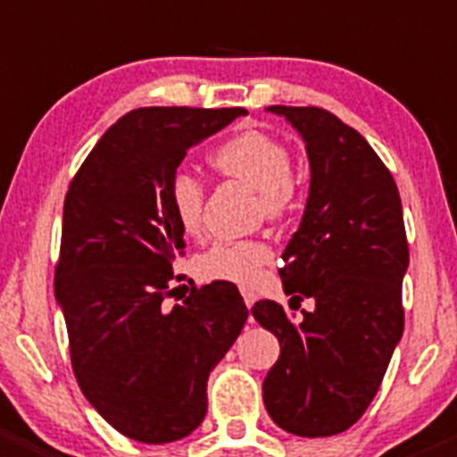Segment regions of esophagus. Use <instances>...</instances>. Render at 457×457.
I'll return each mask as SVG.
<instances>
[{"mask_svg":"<svg viewBox=\"0 0 457 457\" xmlns=\"http://www.w3.org/2000/svg\"><path fill=\"white\" fill-rule=\"evenodd\" d=\"M241 295H243V302H245V306H253L254 302H257V293L250 291V288H241Z\"/></svg>","mask_w":457,"mask_h":457,"instance_id":"1","label":"esophagus"}]
</instances>
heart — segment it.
Returning a JSON list of instances; mask_svg holds the SVG:
<instances>
[{
  "instance_id": "b5f03b06",
  "label": "heart",
  "mask_w": 457,
  "mask_h": 457,
  "mask_svg": "<svg viewBox=\"0 0 457 457\" xmlns=\"http://www.w3.org/2000/svg\"><path fill=\"white\" fill-rule=\"evenodd\" d=\"M209 160L223 176L237 178L259 191L266 216L279 219L287 214L293 203V162L284 144L257 130L243 132L216 148ZM169 203L180 228L187 234L198 232L203 225V182L187 170L176 173L169 185ZM270 257V245L263 241H220L200 257L198 270L204 279L250 287Z\"/></svg>"
}]
</instances>
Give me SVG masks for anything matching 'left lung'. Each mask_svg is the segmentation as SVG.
<instances>
[{"label":"left lung","instance_id":"left-lung-1","mask_svg":"<svg viewBox=\"0 0 457 457\" xmlns=\"http://www.w3.org/2000/svg\"><path fill=\"white\" fill-rule=\"evenodd\" d=\"M302 135L311 166L304 216L281 254L293 315L272 300L253 306L279 340L263 403L279 428L329 437L356 424L403 334L408 241L395 178L361 132L322 108L270 105Z\"/></svg>","mask_w":457,"mask_h":457}]
</instances>
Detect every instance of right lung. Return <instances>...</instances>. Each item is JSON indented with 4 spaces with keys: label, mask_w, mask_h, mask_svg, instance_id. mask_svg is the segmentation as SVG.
Here are the masks:
<instances>
[{
    "label": "right lung",
    "mask_w": 457,
    "mask_h": 457,
    "mask_svg": "<svg viewBox=\"0 0 457 457\" xmlns=\"http://www.w3.org/2000/svg\"><path fill=\"white\" fill-rule=\"evenodd\" d=\"M243 108H139L108 128L71 180L54 293L71 368L112 428L144 445L187 437L207 412V378L241 334L238 288L214 281L166 306L185 229L169 203L187 151Z\"/></svg>",
    "instance_id": "right-lung-1"
}]
</instances>
